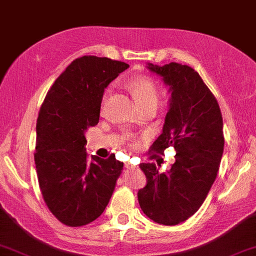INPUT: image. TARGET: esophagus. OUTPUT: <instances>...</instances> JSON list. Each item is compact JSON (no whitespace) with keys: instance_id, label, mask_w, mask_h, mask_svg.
Returning <instances> with one entry per match:
<instances>
[{"instance_id":"34e87169","label":"esophagus","mask_w":256,"mask_h":256,"mask_svg":"<svg viewBox=\"0 0 256 256\" xmlns=\"http://www.w3.org/2000/svg\"><path fill=\"white\" fill-rule=\"evenodd\" d=\"M125 168H136V166H134V165H132V164H130V162H126V164H125Z\"/></svg>"}]
</instances>
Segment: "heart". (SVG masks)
<instances>
[{"instance_id": "b5f03b06", "label": "heart", "mask_w": 256, "mask_h": 256, "mask_svg": "<svg viewBox=\"0 0 256 256\" xmlns=\"http://www.w3.org/2000/svg\"><path fill=\"white\" fill-rule=\"evenodd\" d=\"M128 88L134 94V97L137 100L139 105L145 106L148 104H156L159 100L158 88H156V84L148 77H134L128 82ZM108 98V92L103 94L102 98V106L105 104Z\"/></svg>"}]
</instances>
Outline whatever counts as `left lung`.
Wrapping results in <instances>:
<instances>
[{"label": "left lung", "instance_id": "8db88e82", "mask_svg": "<svg viewBox=\"0 0 256 256\" xmlns=\"http://www.w3.org/2000/svg\"><path fill=\"white\" fill-rule=\"evenodd\" d=\"M148 69L162 78L171 94L162 134L151 152L176 148V162L160 173L153 162H142L146 186L138 190V202L146 216L156 224L174 226L192 216L216 178L224 153L222 116L219 104L196 70L170 63Z\"/></svg>", "mask_w": 256, "mask_h": 256}]
</instances>
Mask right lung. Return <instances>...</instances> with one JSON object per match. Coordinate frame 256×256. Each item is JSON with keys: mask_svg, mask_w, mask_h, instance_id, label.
<instances>
[{"mask_svg": "<svg viewBox=\"0 0 256 256\" xmlns=\"http://www.w3.org/2000/svg\"><path fill=\"white\" fill-rule=\"evenodd\" d=\"M128 64L106 57L74 60L54 80L36 124L35 164L43 199L69 227L92 222L104 212L124 164L97 156L88 164L85 132L100 122L104 88Z\"/></svg>", "mask_w": 256, "mask_h": 256, "instance_id": "right-lung-1", "label": "right lung"}]
</instances>
